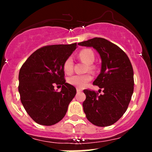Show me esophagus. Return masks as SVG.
<instances>
[{
  "label": "esophagus",
  "instance_id": "1",
  "mask_svg": "<svg viewBox=\"0 0 152 152\" xmlns=\"http://www.w3.org/2000/svg\"><path fill=\"white\" fill-rule=\"evenodd\" d=\"M76 91H77L78 93H79V92H81V91H82V90L80 89V88H76Z\"/></svg>",
  "mask_w": 152,
  "mask_h": 152
}]
</instances>
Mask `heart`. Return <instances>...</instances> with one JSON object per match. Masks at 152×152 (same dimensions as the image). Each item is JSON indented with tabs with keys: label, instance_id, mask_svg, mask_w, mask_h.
I'll return each instance as SVG.
<instances>
[{
	"label": "heart",
	"instance_id": "1",
	"mask_svg": "<svg viewBox=\"0 0 152 152\" xmlns=\"http://www.w3.org/2000/svg\"><path fill=\"white\" fill-rule=\"evenodd\" d=\"M78 57L81 61L88 65V69L93 70L94 66L91 65L95 60V55L91 49H83L78 53ZM74 68V61L71 57H69L64 64V70L66 74H71ZM92 79V76L89 74L83 75H74L68 79V82L73 86L78 88H83L87 83Z\"/></svg>",
	"mask_w": 152,
	"mask_h": 152
}]
</instances>
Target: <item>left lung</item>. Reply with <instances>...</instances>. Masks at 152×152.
<instances>
[{
	"instance_id": "8db88e82",
	"label": "left lung",
	"mask_w": 152,
	"mask_h": 152,
	"mask_svg": "<svg viewBox=\"0 0 152 152\" xmlns=\"http://www.w3.org/2000/svg\"><path fill=\"white\" fill-rule=\"evenodd\" d=\"M92 47L102 59L100 74L94 84L104 94L83 90V103L87 119L98 126L114 124L126 112L134 91V71L129 58L119 47L102 38H94L78 43Z\"/></svg>"
}]
</instances>
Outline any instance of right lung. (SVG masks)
<instances>
[{"instance_id": "add662e5", "label": "right lung", "mask_w": 152, "mask_h": 152, "mask_svg": "<svg viewBox=\"0 0 152 152\" xmlns=\"http://www.w3.org/2000/svg\"><path fill=\"white\" fill-rule=\"evenodd\" d=\"M76 48V43L42 47L20 68V101L28 114L38 124L51 126L60 121L76 95V88L64 79V64ZM54 84L62 85L61 92L54 89Z\"/></svg>"}]
</instances>
